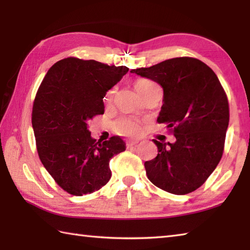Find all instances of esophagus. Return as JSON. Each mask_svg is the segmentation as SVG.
Masks as SVG:
<instances>
[{
    "instance_id": "obj_1",
    "label": "esophagus",
    "mask_w": 250,
    "mask_h": 250,
    "mask_svg": "<svg viewBox=\"0 0 250 250\" xmlns=\"http://www.w3.org/2000/svg\"><path fill=\"white\" fill-rule=\"evenodd\" d=\"M136 144H139V141H128L126 142V147H132Z\"/></svg>"
}]
</instances>
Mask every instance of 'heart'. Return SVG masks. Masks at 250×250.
I'll list each match as a JSON object with an SVG mask.
<instances>
[{
    "instance_id": "1",
    "label": "heart",
    "mask_w": 250,
    "mask_h": 250,
    "mask_svg": "<svg viewBox=\"0 0 250 250\" xmlns=\"http://www.w3.org/2000/svg\"><path fill=\"white\" fill-rule=\"evenodd\" d=\"M156 84L157 83L149 81V79H147V78H139V79H136V81H134V83H133L134 89L136 90V92L140 95L146 92L147 90H149L151 87L156 86ZM115 93H116V88L109 89L105 94L104 102L106 104H109L113 102ZM114 129L117 133L120 135L137 136V135H140L142 132V124H141V121L137 119L129 118V117H124V118H120L115 122Z\"/></svg>"
}]
</instances>
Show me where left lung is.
Here are the masks:
<instances>
[{
    "instance_id": "8db88e82",
    "label": "left lung",
    "mask_w": 250,
    "mask_h": 250,
    "mask_svg": "<svg viewBox=\"0 0 250 250\" xmlns=\"http://www.w3.org/2000/svg\"><path fill=\"white\" fill-rule=\"evenodd\" d=\"M131 73L163 88L164 103L157 121L176 137L173 144L153 140L158 155L144 164L148 179L169 193L192 192L214 172L224 153L230 119L225 89L208 65L191 57Z\"/></svg>"
}]
</instances>
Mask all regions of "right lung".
I'll use <instances>...</instances> for the list:
<instances>
[{
	"instance_id": "add662e5",
	"label": "right lung",
	"mask_w": 250,
	"mask_h": 250,
	"mask_svg": "<svg viewBox=\"0 0 250 250\" xmlns=\"http://www.w3.org/2000/svg\"><path fill=\"white\" fill-rule=\"evenodd\" d=\"M128 71L70 57L49 68L37 90L32 108L37 153L67 193L82 196L102 188L111 176L110 159L125 150L119 136L93 140L87 125L104 114L106 92Z\"/></svg>"
}]
</instances>
